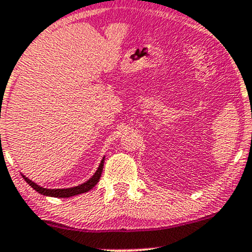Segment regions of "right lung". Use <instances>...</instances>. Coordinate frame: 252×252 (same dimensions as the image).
Listing matches in <instances>:
<instances>
[{
	"label": "right lung",
	"instance_id": "1",
	"mask_svg": "<svg viewBox=\"0 0 252 252\" xmlns=\"http://www.w3.org/2000/svg\"><path fill=\"white\" fill-rule=\"evenodd\" d=\"M104 158H103V160L100 161L99 167H98L96 173H94V174L92 175L88 181L84 182V184H82V185H79V186L71 187V189H43V187L36 185L35 182H33L28 178H26L25 175H22V178L25 179V181L27 182L31 187H33V189H35L37 193H40V194L47 195V196H54V198H70V196H74L78 194H82V193L89 192L90 189H92L94 186H96L97 182L99 181L100 175H102L103 166H104Z\"/></svg>",
	"mask_w": 252,
	"mask_h": 252
}]
</instances>
